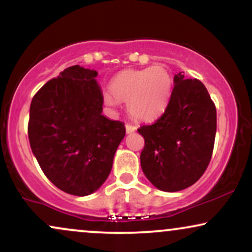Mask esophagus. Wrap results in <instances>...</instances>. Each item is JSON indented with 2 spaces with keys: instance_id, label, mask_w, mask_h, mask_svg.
I'll use <instances>...</instances> for the list:
<instances>
[{
  "instance_id": "1",
  "label": "esophagus",
  "mask_w": 252,
  "mask_h": 252,
  "mask_svg": "<svg viewBox=\"0 0 252 252\" xmlns=\"http://www.w3.org/2000/svg\"><path fill=\"white\" fill-rule=\"evenodd\" d=\"M126 132H128V134H130V132H134V131H135L136 126H134V124L126 123Z\"/></svg>"
}]
</instances>
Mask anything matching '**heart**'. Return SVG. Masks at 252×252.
I'll list each match as a JSON object with an SVG mask.
<instances>
[{
  "label": "heart",
  "mask_w": 252,
  "mask_h": 252,
  "mask_svg": "<svg viewBox=\"0 0 252 252\" xmlns=\"http://www.w3.org/2000/svg\"><path fill=\"white\" fill-rule=\"evenodd\" d=\"M172 89L168 71L161 66L126 70L110 80L104 98L108 104L126 103L129 114L137 120H152L166 108Z\"/></svg>",
  "instance_id": "1"
}]
</instances>
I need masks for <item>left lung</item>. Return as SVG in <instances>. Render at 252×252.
I'll return each instance as SVG.
<instances>
[{"label": "left lung", "mask_w": 252, "mask_h": 252, "mask_svg": "<svg viewBox=\"0 0 252 252\" xmlns=\"http://www.w3.org/2000/svg\"><path fill=\"white\" fill-rule=\"evenodd\" d=\"M216 130V105L204 84L178 73L161 117L137 129L144 138L140 156L144 175L164 192L192 186L209 166Z\"/></svg>", "instance_id": "1"}]
</instances>
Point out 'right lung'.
Instances as JSON below:
<instances>
[{
    "label": "right lung",
    "instance_id": "add662e5",
    "mask_svg": "<svg viewBox=\"0 0 252 252\" xmlns=\"http://www.w3.org/2000/svg\"><path fill=\"white\" fill-rule=\"evenodd\" d=\"M97 72L65 68L33 97L28 121L31 148L43 174L72 195L97 190L108 179L124 123L102 115Z\"/></svg>",
    "mask_w": 252,
    "mask_h": 252
}]
</instances>
